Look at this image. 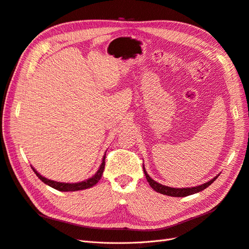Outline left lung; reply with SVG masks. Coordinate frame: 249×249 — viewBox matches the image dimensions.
I'll use <instances>...</instances> for the list:
<instances>
[{
  "mask_svg": "<svg viewBox=\"0 0 249 249\" xmlns=\"http://www.w3.org/2000/svg\"><path fill=\"white\" fill-rule=\"evenodd\" d=\"M143 171H144V175L146 177L148 184L150 185V187H152L155 191L159 192L161 194H164V195H168V196H175V197H184V196H188V195L200 192L203 189H206V188L209 187L211 184H212L214 180L218 178V176H219V175H218L213 179H211V180H209L208 183H205V184H202L200 186L192 187V188H171V187L164 186V185L157 183L156 180H154L152 178H149V176L147 175V172L145 171L144 166H143Z\"/></svg>",
  "mask_w": 249,
  "mask_h": 249,
  "instance_id": "obj_1",
  "label": "left lung"
}]
</instances>
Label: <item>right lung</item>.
<instances>
[{
  "mask_svg": "<svg viewBox=\"0 0 249 249\" xmlns=\"http://www.w3.org/2000/svg\"><path fill=\"white\" fill-rule=\"evenodd\" d=\"M105 158H106V155L104 156L103 158V162L101 164V166L99 168V170L96 171L95 175L90 178L86 180H84V182H81V183H74V184H70V183H60V182H55V180H51V179H48L46 178H43L42 176H40L38 172H37L33 167V171L35 172V175L38 177L42 182L44 184L49 185L50 187L54 188V189L58 190V191H78V190H83V189H87V188H91L93 187L99 180L101 179L102 176H103V172H104V168H105Z\"/></svg>",
  "mask_w": 249,
  "mask_h": 249,
  "instance_id": "right-lung-1",
  "label": "right lung"
}]
</instances>
